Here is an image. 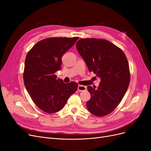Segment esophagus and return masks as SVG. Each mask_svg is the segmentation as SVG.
I'll return each mask as SVG.
<instances>
[{
	"label": "esophagus",
	"mask_w": 151,
	"mask_h": 151,
	"mask_svg": "<svg viewBox=\"0 0 151 151\" xmlns=\"http://www.w3.org/2000/svg\"><path fill=\"white\" fill-rule=\"evenodd\" d=\"M86 89V87L83 85H79L78 86V91H84Z\"/></svg>",
	"instance_id": "1"
}]
</instances>
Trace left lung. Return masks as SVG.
Listing matches in <instances>:
<instances>
[{
    "label": "left lung",
    "instance_id": "8db88e82",
    "mask_svg": "<svg viewBox=\"0 0 151 151\" xmlns=\"http://www.w3.org/2000/svg\"><path fill=\"white\" fill-rule=\"evenodd\" d=\"M76 48L89 70L101 79L97 89L87 88L91 94L87 108L95 116H106L120 104L129 88L130 74L127 58L122 50L104 39H81Z\"/></svg>",
    "mask_w": 151,
    "mask_h": 151
}]
</instances>
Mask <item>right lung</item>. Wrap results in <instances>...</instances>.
Segmentation results:
<instances>
[{
  "label": "right lung",
  "instance_id": "add662e5",
  "mask_svg": "<svg viewBox=\"0 0 151 151\" xmlns=\"http://www.w3.org/2000/svg\"><path fill=\"white\" fill-rule=\"evenodd\" d=\"M79 37L48 38L36 43L25 59L24 83L31 98L40 109L58 112L78 88L75 82L65 84L55 74L61 69L62 57Z\"/></svg>",
  "mask_w": 151,
  "mask_h": 151
}]
</instances>
